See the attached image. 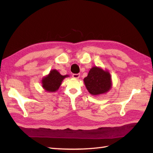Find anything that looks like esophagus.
Segmentation results:
<instances>
[{
	"label": "esophagus",
	"instance_id": "1",
	"mask_svg": "<svg viewBox=\"0 0 153 153\" xmlns=\"http://www.w3.org/2000/svg\"><path fill=\"white\" fill-rule=\"evenodd\" d=\"M80 76V74H72V77L74 78H76V79H77V78H79Z\"/></svg>",
	"mask_w": 153,
	"mask_h": 153
}]
</instances>
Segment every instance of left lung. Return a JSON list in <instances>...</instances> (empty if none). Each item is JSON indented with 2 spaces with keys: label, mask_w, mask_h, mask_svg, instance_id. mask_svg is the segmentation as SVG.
<instances>
[{
  "label": "left lung",
  "mask_w": 153,
  "mask_h": 153,
  "mask_svg": "<svg viewBox=\"0 0 153 153\" xmlns=\"http://www.w3.org/2000/svg\"><path fill=\"white\" fill-rule=\"evenodd\" d=\"M111 80L108 72L95 66L90 70L88 76L84 78V83L91 94L98 95L105 93L111 88Z\"/></svg>",
  "instance_id": "left-lung-1"
}]
</instances>
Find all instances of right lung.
<instances>
[{"instance_id": "add662e5", "label": "right lung", "mask_w": 153, "mask_h": 153, "mask_svg": "<svg viewBox=\"0 0 153 153\" xmlns=\"http://www.w3.org/2000/svg\"><path fill=\"white\" fill-rule=\"evenodd\" d=\"M68 76H62L56 70H51L48 76L42 79V87L45 91L55 92L59 89L62 80Z\"/></svg>"}]
</instances>
